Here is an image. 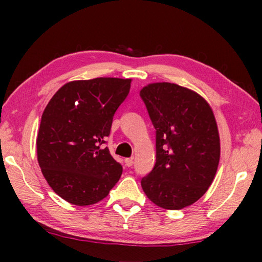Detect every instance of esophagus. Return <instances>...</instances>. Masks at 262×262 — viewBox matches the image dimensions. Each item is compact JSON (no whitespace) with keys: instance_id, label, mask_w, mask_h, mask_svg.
I'll use <instances>...</instances> for the list:
<instances>
[{"instance_id":"34e87169","label":"esophagus","mask_w":262,"mask_h":262,"mask_svg":"<svg viewBox=\"0 0 262 262\" xmlns=\"http://www.w3.org/2000/svg\"><path fill=\"white\" fill-rule=\"evenodd\" d=\"M125 163H126V165L128 167H130V166H133V164H134V159H133V158H126L125 159Z\"/></svg>"}]
</instances>
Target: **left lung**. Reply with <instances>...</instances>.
<instances>
[{"label": "left lung", "mask_w": 262, "mask_h": 262, "mask_svg": "<svg viewBox=\"0 0 262 262\" xmlns=\"http://www.w3.org/2000/svg\"><path fill=\"white\" fill-rule=\"evenodd\" d=\"M140 97L156 129V163L141 180L155 205L183 209L207 192L220 162V136L207 101L173 83H154Z\"/></svg>", "instance_id": "1"}]
</instances>
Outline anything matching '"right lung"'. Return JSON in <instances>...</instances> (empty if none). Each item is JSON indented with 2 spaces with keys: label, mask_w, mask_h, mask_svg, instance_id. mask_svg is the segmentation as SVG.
I'll return each mask as SVG.
<instances>
[{
  "label": "right lung",
  "mask_w": 262,
  "mask_h": 262,
  "mask_svg": "<svg viewBox=\"0 0 262 262\" xmlns=\"http://www.w3.org/2000/svg\"><path fill=\"white\" fill-rule=\"evenodd\" d=\"M130 79L99 77L64 84L43 111L37 137L39 166L63 200L90 206L106 198L122 173L104 148Z\"/></svg>",
  "instance_id": "add662e5"
}]
</instances>
